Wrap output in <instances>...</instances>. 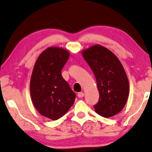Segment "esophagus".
Segmentation results:
<instances>
[{
    "mask_svg": "<svg viewBox=\"0 0 152 152\" xmlns=\"http://www.w3.org/2000/svg\"><path fill=\"white\" fill-rule=\"evenodd\" d=\"M84 96H85V94L83 92H79L77 94V96L79 97V98H82V97H83Z\"/></svg>",
    "mask_w": 152,
    "mask_h": 152,
    "instance_id": "34e87169",
    "label": "esophagus"
}]
</instances>
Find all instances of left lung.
Wrapping results in <instances>:
<instances>
[{"label":"left lung","mask_w":152,"mask_h":152,"mask_svg":"<svg viewBox=\"0 0 152 152\" xmlns=\"http://www.w3.org/2000/svg\"><path fill=\"white\" fill-rule=\"evenodd\" d=\"M82 56L92 70L99 92L95 111L110 118L125 107L129 95V82L121 61L108 48L94 45L82 51Z\"/></svg>","instance_id":"obj_1"}]
</instances>
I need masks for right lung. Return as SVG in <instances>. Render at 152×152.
Returning <instances> with one entry per match:
<instances>
[{
  "label": "right lung",
  "instance_id": "1",
  "mask_svg": "<svg viewBox=\"0 0 152 152\" xmlns=\"http://www.w3.org/2000/svg\"><path fill=\"white\" fill-rule=\"evenodd\" d=\"M70 53L59 47H49L37 58L30 80L32 103L39 113L53 121L67 113L76 94L61 75Z\"/></svg>",
  "mask_w": 152,
  "mask_h": 152
}]
</instances>
